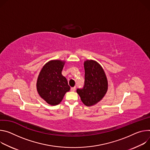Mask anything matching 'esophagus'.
I'll return each instance as SVG.
<instances>
[{
	"label": "esophagus",
	"instance_id": "esophagus-1",
	"mask_svg": "<svg viewBox=\"0 0 150 150\" xmlns=\"http://www.w3.org/2000/svg\"><path fill=\"white\" fill-rule=\"evenodd\" d=\"M75 90H76V87H72V88H71V91L72 92L75 91Z\"/></svg>",
	"mask_w": 150,
	"mask_h": 150
}]
</instances>
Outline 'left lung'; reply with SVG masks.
<instances>
[{
	"label": "left lung",
	"mask_w": 150,
	"mask_h": 150,
	"mask_svg": "<svg viewBox=\"0 0 150 150\" xmlns=\"http://www.w3.org/2000/svg\"><path fill=\"white\" fill-rule=\"evenodd\" d=\"M85 84L82 89H77V93L82 103L90 107L100 101L108 89V81L101 65L93 60L84 62Z\"/></svg>",
	"instance_id": "left-lung-1"
}]
</instances>
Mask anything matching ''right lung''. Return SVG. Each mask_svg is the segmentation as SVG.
<instances>
[{
  "label": "right lung",
  "instance_id": "1",
  "mask_svg": "<svg viewBox=\"0 0 150 150\" xmlns=\"http://www.w3.org/2000/svg\"><path fill=\"white\" fill-rule=\"evenodd\" d=\"M65 61L52 60L42 69L37 80L38 93L49 105L59 104L70 89L67 79L62 75Z\"/></svg>",
  "mask_w": 150,
  "mask_h": 150
}]
</instances>
